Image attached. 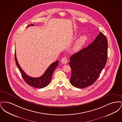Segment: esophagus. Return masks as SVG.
Wrapping results in <instances>:
<instances>
[{
    "label": "esophagus",
    "instance_id": "obj_1",
    "mask_svg": "<svg viewBox=\"0 0 122 122\" xmlns=\"http://www.w3.org/2000/svg\"><path fill=\"white\" fill-rule=\"evenodd\" d=\"M62 63L63 64H66L68 62V60H67V58L65 57H64V58H62V59L61 60Z\"/></svg>",
    "mask_w": 122,
    "mask_h": 122
}]
</instances>
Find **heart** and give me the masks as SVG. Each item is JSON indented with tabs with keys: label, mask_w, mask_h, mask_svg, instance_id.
Listing matches in <instances>:
<instances>
[{
	"label": "heart",
	"mask_w": 122,
	"mask_h": 122,
	"mask_svg": "<svg viewBox=\"0 0 122 122\" xmlns=\"http://www.w3.org/2000/svg\"><path fill=\"white\" fill-rule=\"evenodd\" d=\"M87 40L88 36L86 35H84L81 36L76 41L75 46V49L76 50H79L81 47L86 43Z\"/></svg>",
	"instance_id": "1"
}]
</instances>
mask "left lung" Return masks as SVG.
Here are the masks:
<instances>
[{"label":"left lung","instance_id":"8db88e82","mask_svg":"<svg viewBox=\"0 0 122 122\" xmlns=\"http://www.w3.org/2000/svg\"><path fill=\"white\" fill-rule=\"evenodd\" d=\"M107 38L100 32L92 43L70 58L73 86L83 88L96 81L107 63Z\"/></svg>","mask_w":122,"mask_h":122}]
</instances>
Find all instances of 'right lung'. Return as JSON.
Returning <instances> with one entry per match:
<instances>
[{"label": "right lung", "instance_id": "right-lung-1", "mask_svg": "<svg viewBox=\"0 0 122 122\" xmlns=\"http://www.w3.org/2000/svg\"><path fill=\"white\" fill-rule=\"evenodd\" d=\"M30 25L33 26L34 25L33 24H30L27 27H28ZM15 57L16 64L20 72L21 73L24 81L30 86L37 88H42L46 87L50 83L53 71L58 64V60L51 64L46 69L43 75L39 77L33 78L27 75L23 70H22L21 68L20 67L18 62L15 52Z\"/></svg>", "mask_w": 122, "mask_h": 122}]
</instances>
